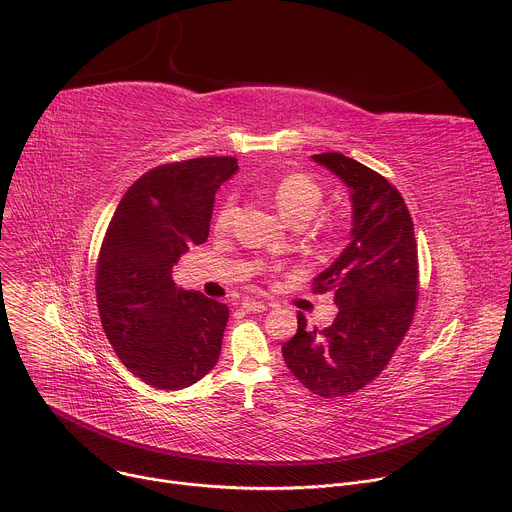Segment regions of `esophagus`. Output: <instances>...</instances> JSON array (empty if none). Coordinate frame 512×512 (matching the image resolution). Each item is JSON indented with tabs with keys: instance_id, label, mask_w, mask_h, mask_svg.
I'll return each mask as SVG.
<instances>
[{
	"instance_id": "34e87169",
	"label": "esophagus",
	"mask_w": 512,
	"mask_h": 512,
	"mask_svg": "<svg viewBox=\"0 0 512 512\" xmlns=\"http://www.w3.org/2000/svg\"><path fill=\"white\" fill-rule=\"evenodd\" d=\"M241 308H243L245 312H263V310L267 308V304H265V302H259V300H251V298H247V300H243Z\"/></svg>"
}]
</instances>
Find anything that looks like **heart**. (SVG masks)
<instances>
[{
    "label": "heart",
    "instance_id": "b5f03b06",
    "mask_svg": "<svg viewBox=\"0 0 512 512\" xmlns=\"http://www.w3.org/2000/svg\"><path fill=\"white\" fill-rule=\"evenodd\" d=\"M271 198L277 206V210L287 218L291 225L302 227L306 225L310 218H314L324 202V188L322 184L312 178L310 174L304 172H291L281 176L273 190H271ZM235 216V200L227 198L221 208L216 210L214 216V227L218 231H225L231 227ZM338 229V218L332 214H324L320 216L316 225H314V235L318 237H330L334 235ZM283 245L277 247V251H281Z\"/></svg>",
    "mask_w": 512,
    "mask_h": 512
}]
</instances>
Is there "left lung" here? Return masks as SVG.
Instances as JSON below:
<instances>
[{"label":"left lung","instance_id":"8db88e82","mask_svg":"<svg viewBox=\"0 0 512 512\" xmlns=\"http://www.w3.org/2000/svg\"><path fill=\"white\" fill-rule=\"evenodd\" d=\"M312 158L350 190L352 241L312 283L314 294H334L336 320L324 330H310L298 314V332L281 352L304 387L330 399L362 389L385 371L415 316L419 269L413 221L401 192L379 172L338 152Z\"/></svg>","mask_w":512,"mask_h":512}]
</instances>
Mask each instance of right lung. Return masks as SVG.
I'll return each mask as SVG.
<instances>
[{
    "instance_id": "1",
    "label": "right lung",
    "mask_w": 512,
    "mask_h": 512,
    "mask_svg": "<svg viewBox=\"0 0 512 512\" xmlns=\"http://www.w3.org/2000/svg\"><path fill=\"white\" fill-rule=\"evenodd\" d=\"M239 170L214 156L162 164L123 194L97 259L103 330L125 367L156 389L200 381L221 354L229 308L176 287L180 255L208 239L214 194Z\"/></svg>"
}]
</instances>
